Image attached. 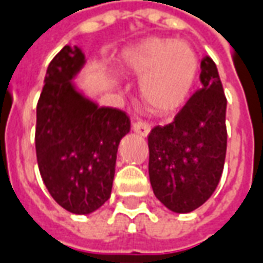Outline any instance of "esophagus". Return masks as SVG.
<instances>
[{
  "label": "esophagus",
  "instance_id": "1",
  "mask_svg": "<svg viewBox=\"0 0 263 263\" xmlns=\"http://www.w3.org/2000/svg\"><path fill=\"white\" fill-rule=\"evenodd\" d=\"M132 128H133V132H135L136 135L143 136V137H147L148 133H150V124L146 122H136L132 126Z\"/></svg>",
  "mask_w": 263,
  "mask_h": 263
}]
</instances>
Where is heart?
I'll list each match as a JSON object with an SVG mask.
<instances>
[{
    "label": "heart",
    "mask_w": 263,
    "mask_h": 263,
    "mask_svg": "<svg viewBox=\"0 0 263 263\" xmlns=\"http://www.w3.org/2000/svg\"><path fill=\"white\" fill-rule=\"evenodd\" d=\"M127 73L139 81L146 107L167 116L185 105L198 76L200 59L193 45L173 38H148L120 59Z\"/></svg>",
    "instance_id": "heart-1"
}]
</instances>
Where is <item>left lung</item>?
<instances>
[{"mask_svg": "<svg viewBox=\"0 0 263 263\" xmlns=\"http://www.w3.org/2000/svg\"><path fill=\"white\" fill-rule=\"evenodd\" d=\"M201 85L176 120L148 136V176L157 200L177 214L197 210L215 191L227 153V99L217 65L201 61Z\"/></svg>", "mask_w": 263, "mask_h": 263, "instance_id": "left-lung-1", "label": "left lung"}]
</instances>
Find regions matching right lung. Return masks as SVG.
I'll use <instances>...</instances> for the list:
<instances>
[{
    "mask_svg": "<svg viewBox=\"0 0 263 263\" xmlns=\"http://www.w3.org/2000/svg\"><path fill=\"white\" fill-rule=\"evenodd\" d=\"M86 63L66 45L46 69L36 106L35 148L41 177L59 205L87 215L110 198L119 143L130 132L126 113L100 106L75 79Z\"/></svg>",
    "mask_w": 263,
    "mask_h": 263,
    "instance_id": "right-lung-1",
    "label": "right lung"
}]
</instances>
